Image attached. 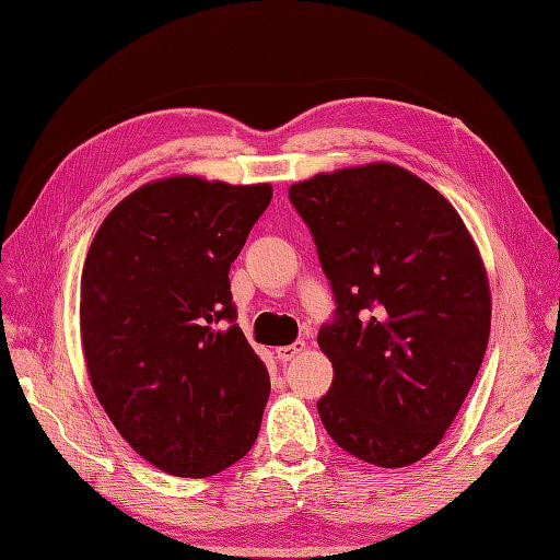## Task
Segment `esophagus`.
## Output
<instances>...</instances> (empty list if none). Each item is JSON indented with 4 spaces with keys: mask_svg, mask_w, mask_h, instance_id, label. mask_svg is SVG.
Wrapping results in <instances>:
<instances>
[{
    "mask_svg": "<svg viewBox=\"0 0 560 560\" xmlns=\"http://www.w3.org/2000/svg\"><path fill=\"white\" fill-rule=\"evenodd\" d=\"M303 349H305L303 341L289 343V347H279V349H277V359H279L281 363H287V361L295 359V355H299V353H303Z\"/></svg>",
    "mask_w": 560,
    "mask_h": 560,
    "instance_id": "34e87169",
    "label": "esophagus"
}]
</instances>
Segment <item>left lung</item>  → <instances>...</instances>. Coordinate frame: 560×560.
<instances>
[{
  "instance_id": "obj_1",
  "label": "left lung",
  "mask_w": 560,
  "mask_h": 560,
  "mask_svg": "<svg viewBox=\"0 0 560 560\" xmlns=\"http://www.w3.org/2000/svg\"><path fill=\"white\" fill-rule=\"evenodd\" d=\"M289 199L337 303L317 335L335 368L319 419L363 462H419L455 421L489 343L479 249L438 189L392 163L319 173Z\"/></svg>"
}]
</instances>
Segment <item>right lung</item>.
I'll use <instances>...</instances> for the list:
<instances>
[{
    "label": "right lung",
    "instance_id": "obj_1",
    "mask_svg": "<svg viewBox=\"0 0 560 560\" xmlns=\"http://www.w3.org/2000/svg\"><path fill=\"white\" fill-rule=\"evenodd\" d=\"M271 185L177 175L125 197L89 247L81 343L96 397L153 467L219 474L255 445L269 373L235 325L229 271Z\"/></svg>",
    "mask_w": 560,
    "mask_h": 560
}]
</instances>
